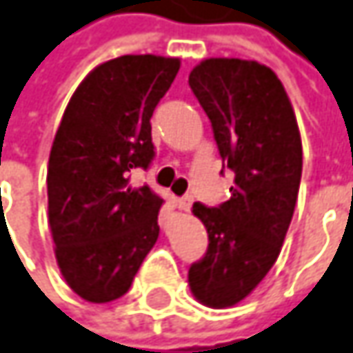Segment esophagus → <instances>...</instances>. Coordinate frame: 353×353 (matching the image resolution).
I'll list each match as a JSON object with an SVG mask.
<instances>
[{
  "label": "esophagus",
  "instance_id": "obj_1",
  "mask_svg": "<svg viewBox=\"0 0 353 353\" xmlns=\"http://www.w3.org/2000/svg\"><path fill=\"white\" fill-rule=\"evenodd\" d=\"M192 201H194V199H192V194H185L183 199H179V208H181V210H185V212H188V210H190V206H192Z\"/></svg>",
  "mask_w": 353,
  "mask_h": 353
}]
</instances>
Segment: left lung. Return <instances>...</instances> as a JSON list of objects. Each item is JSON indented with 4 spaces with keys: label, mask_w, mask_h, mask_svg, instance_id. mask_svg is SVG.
<instances>
[{
    "label": "left lung",
    "mask_w": 353,
    "mask_h": 353,
    "mask_svg": "<svg viewBox=\"0 0 353 353\" xmlns=\"http://www.w3.org/2000/svg\"><path fill=\"white\" fill-rule=\"evenodd\" d=\"M214 131L222 163L234 170L230 199L192 204L208 250L188 270L192 296L208 308L244 300L282 250L302 176V139L282 81L258 61L210 57L188 75Z\"/></svg>",
    "instance_id": "left-lung-1"
}]
</instances>
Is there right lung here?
I'll return each mask as SVG.
<instances>
[{"label": "right lung", "instance_id": "obj_1", "mask_svg": "<svg viewBox=\"0 0 353 353\" xmlns=\"http://www.w3.org/2000/svg\"><path fill=\"white\" fill-rule=\"evenodd\" d=\"M179 69L161 55L101 63L63 113L47 165L49 226L63 278L87 302L121 298L159 238L165 201L129 181L154 159L150 117Z\"/></svg>", "mask_w": 353, "mask_h": 353}]
</instances>
